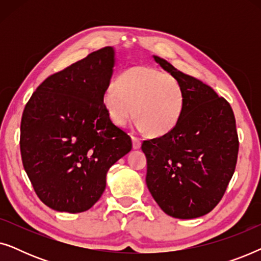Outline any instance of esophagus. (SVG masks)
I'll list each match as a JSON object with an SVG mask.
<instances>
[{
	"label": "esophagus",
	"instance_id": "obj_1",
	"mask_svg": "<svg viewBox=\"0 0 261 261\" xmlns=\"http://www.w3.org/2000/svg\"><path fill=\"white\" fill-rule=\"evenodd\" d=\"M132 141H133V148L134 149H139L141 147V140L137 137H133L132 135Z\"/></svg>",
	"mask_w": 261,
	"mask_h": 261
}]
</instances>
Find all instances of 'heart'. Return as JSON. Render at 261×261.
<instances>
[{"instance_id":"obj_1","label":"heart","mask_w":261,"mask_h":261,"mask_svg":"<svg viewBox=\"0 0 261 261\" xmlns=\"http://www.w3.org/2000/svg\"><path fill=\"white\" fill-rule=\"evenodd\" d=\"M103 105L115 126L124 127L135 113L139 130L163 135L179 121L184 94L180 84L170 74L135 66L121 74L117 85L106 89Z\"/></svg>"}]
</instances>
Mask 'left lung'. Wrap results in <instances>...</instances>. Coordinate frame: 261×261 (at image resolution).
I'll list each match as a JSON object with an SVG mask.
<instances>
[{
	"label": "left lung",
	"instance_id": "8db88e82",
	"mask_svg": "<svg viewBox=\"0 0 261 261\" xmlns=\"http://www.w3.org/2000/svg\"><path fill=\"white\" fill-rule=\"evenodd\" d=\"M153 59L180 84L184 109L172 130L142 142L146 184L167 215L196 219L215 208L233 177L239 152L234 113L209 85L158 56Z\"/></svg>",
	"mask_w": 261,
	"mask_h": 261
}]
</instances>
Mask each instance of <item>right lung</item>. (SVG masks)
<instances>
[{"label":"right lung","instance_id":"add662e5","mask_svg":"<svg viewBox=\"0 0 261 261\" xmlns=\"http://www.w3.org/2000/svg\"><path fill=\"white\" fill-rule=\"evenodd\" d=\"M115 49L101 48L42 82L21 120L22 164L38 197L57 212L90 209L107 172L132 149L130 137L109 119L103 95Z\"/></svg>","mask_w":261,"mask_h":261}]
</instances>
